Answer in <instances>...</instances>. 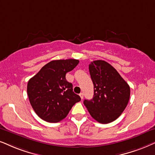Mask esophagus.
Listing matches in <instances>:
<instances>
[{
    "label": "esophagus",
    "mask_w": 155,
    "mask_h": 155,
    "mask_svg": "<svg viewBox=\"0 0 155 155\" xmlns=\"http://www.w3.org/2000/svg\"><path fill=\"white\" fill-rule=\"evenodd\" d=\"M79 96H80V97H81V99H83V98H84V94H83V93H80V94H79Z\"/></svg>",
    "instance_id": "34e87169"
}]
</instances>
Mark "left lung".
Masks as SVG:
<instances>
[{
	"mask_svg": "<svg viewBox=\"0 0 155 155\" xmlns=\"http://www.w3.org/2000/svg\"><path fill=\"white\" fill-rule=\"evenodd\" d=\"M94 84V97L84 104L90 115L101 124L116 120L130 100V87L118 71L107 61L97 60L89 65Z\"/></svg>",
	"mask_w": 155,
	"mask_h": 155,
	"instance_id": "left-lung-1",
	"label": "left lung"
}]
</instances>
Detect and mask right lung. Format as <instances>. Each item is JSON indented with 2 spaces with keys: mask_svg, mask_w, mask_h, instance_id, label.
I'll list each match as a JSON object with an SVG mask.
<instances>
[{
  "mask_svg": "<svg viewBox=\"0 0 155 155\" xmlns=\"http://www.w3.org/2000/svg\"><path fill=\"white\" fill-rule=\"evenodd\" d=\"M76 59L54 60L46 64L27 85L29 101L43 120L58 122L64 119L76 102L81 101L73 91V85L66 74L79 64Z\"/></svg>",
  "mask_w": 155,
  "mask_h": 155,
  "instance_id": "add662e5",
  "label": "right lung"
}]
</instances>
